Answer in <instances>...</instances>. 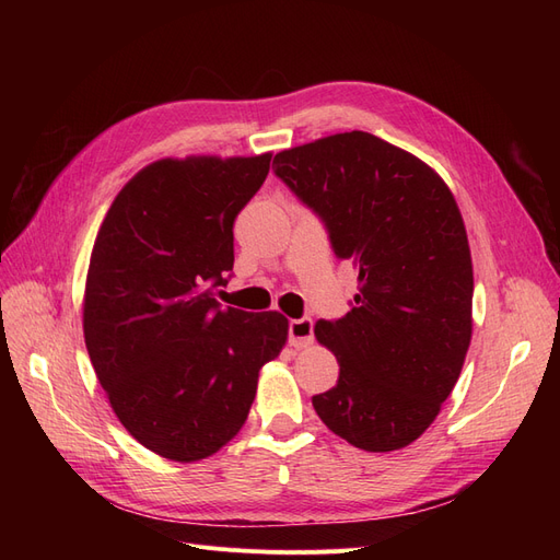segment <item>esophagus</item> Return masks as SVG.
I'll return each instance as SVG.
<instances>
[{
	"label": "esophagus",
	"mask_w": 560,
	"mask_h": 560,
	"mask_svg": "<svg viewBox=\"0 0 560 560\" xmlns=\"http://www.w3.org/2000/svg\"><path fill=\"white\" fill-rule=\"evenodd\" d=\"M290 343L294 348H308L313 343V319L301 317L290 322Z\"/></svg>",
	"instance_id": "esophagus-1"
}]
</instances>
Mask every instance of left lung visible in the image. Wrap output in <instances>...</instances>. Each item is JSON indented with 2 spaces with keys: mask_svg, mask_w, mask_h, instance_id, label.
I'll use <instances>...</instances> for the list:
<instances>
[{
  "mask_svg": "<svg viewBox=\"0 0 560 560\" xmlns=\"http://www.w3.org/2000/svg\"><path fill=\"white\" fill-rule=\"evenodd\" d=\"M273 171L325 219L336 259L360 270L352 311L315 322L338 362L336 385L313 397L317 416L362 451L413 444L471 341V254L448 184L364 130L284 149Z\"/></svg>",
  "mask_w": 560,
  "mask_h": 560,
  "instance_id": "8db88e82",
  "label": "left lung"
}]
</instances>
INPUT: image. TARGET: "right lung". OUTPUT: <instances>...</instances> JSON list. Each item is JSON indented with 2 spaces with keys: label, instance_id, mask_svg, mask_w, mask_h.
Instances as JSON below:
<instances>
[{
  "label": "right lung",
  "instance_id": "1",
  "mask_svg": "<svg viewBox=\"0 0 560 560\" xmlns=\"http://www.w3.org/2000/svg\"><path fill=\"white\" fill-rule=\"evenodd\" d=\"M273 154L144 165L116 194L91 252L83 338L112 411L165 460L198 463L241 432L259 371L290 319L214 299L233 268V222Z\"/></svg>",
  "mask_w": 560,
  "mask_h": 560
}]
</instances>
